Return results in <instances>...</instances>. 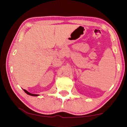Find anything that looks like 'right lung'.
<instances>
[{
    "label": "right lung",
    "instance_id": "1",
    "mask_svg": "<svg viewBox=\"0 0 127 127\" xmlns=\"http://www.w3.org/2000/svg\"><path fill=\"white\" fill-rule=\"evenodd\" d=\"M23 91H24L26 93L27 95H30V96H39V95H37V94H31L30 92H28L27 90H23Z\"/></svg>",
    "mask_w": 127,
    "mask_h": 127
}]
</instances>
